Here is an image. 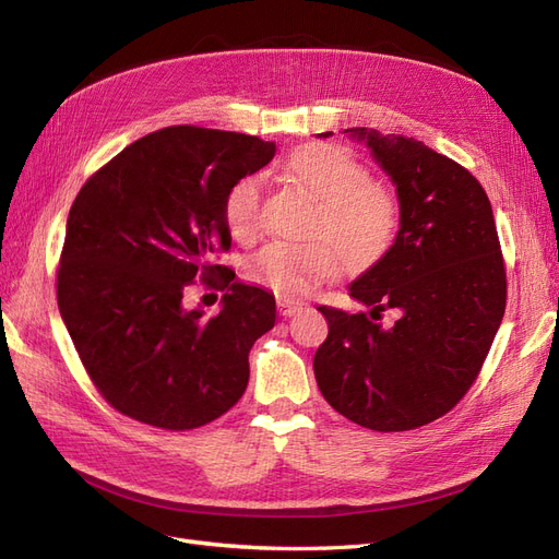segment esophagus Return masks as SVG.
<instances>
[{
	"mask_svg": "<svg viewBox=\"0 0 559 559\" xmlns=\"http://www.w3.org/2000/svg\"><path fill=\"white\" fill-rule=\"evenodd\" d=\"M277 308H280V314H282V317H292V314H296V312L302 310V302H298V300H294V298H280V300H277Z\"/></svg>",
	"mask_w": 559,
	"mask_h": 559,
	"instance_id": "esophagus-1",
	"label": "esophagus"
}]
</instances>
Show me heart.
Instances as JSON below:
<instances>
[{
    "instance_id": "b5f03b06",
    "label": "heart",
    "mask_w": 559,
    "mask_h": 559,
    "mask_svg": "<svg viewBox=\"0 0 559 559\" xmlns=\"http://www.w3.org/2000/svg\"><path fill=\"white\" fill-rule=\"evenodd\" d=\"M284 175L314 210L302 233L308 242H273L249 261V277L282 296H308L317 282L376 265L392 247L399 205L366 167L341 146H302L286 160ZM261 181L242 177L224 198V222L233 238L251 240L259 230Z\"/></svg>"
}]
</instances>
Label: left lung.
I'll list each match as a JSON object with an SVG mask.
<instances>
[{"mask_svg":"<svg viewBox=\"0 0 559 559\" xmlns=\"http://www.w3.org/2000/svg\"><path fill=\"white\" fill-rule=\"evenodd\" d=\"M396 186L399 230L354 280L368 308H319L329 337L314 354L319 392L373 431H408L452 411L492 347L506 310V270L489 198L462 165L413 138L343 130ZM321 132L317 138H329ZM394 309L397 321L379 314Z\"/></svg>","mask_w":559,"mask_h":559,"instance_id":"1","label":"left lung"}]
</instances>
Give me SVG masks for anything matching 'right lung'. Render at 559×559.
Segmentation results:
<instances>
[{
    "label": "right lung",
    "mask_w": 559,
    "mask_h": 559,
    "mask_svg": "<svg viewBox=\"0 0 559 559\" xmlns=\"http://www.w3.org/2000/svg\"><path fill=\"white\" fill-rule=\"evenodd\" d=\"M275 151L242 132L173 126L132 142L83 183L67 216L58 308L118 413L186 431L245 394L249 349L275 326V298L210 259L230 249L228 189ZM216 274L229 292L207 320L182 306V292Z\"/></svg>",
    "instance_id": "right-lung-1"
}]
</instances>
